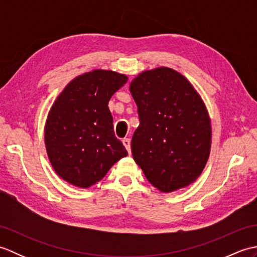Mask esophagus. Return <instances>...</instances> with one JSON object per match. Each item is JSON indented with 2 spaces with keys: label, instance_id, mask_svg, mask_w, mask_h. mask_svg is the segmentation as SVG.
<instances>
[{
  "label": "esophagus",
  "instance_id": "esophagus-1",
  "mask_svg": "<svg viewBox=\"0 0 257 257\" xmlns=\"http://www.w3.org/2000/svg\"><path fill=\"white\" fill-rule=\"evenodd\" d=\"M122 144H123V146L125 147V149H127L128 154H130V152H132V147H130V139H129V138L122 139Z\"/></svg>",
  "mask_w": 257,
  "mask_h": 257
}]
</instances>
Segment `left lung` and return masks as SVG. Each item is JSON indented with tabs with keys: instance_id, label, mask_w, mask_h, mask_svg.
<instances>
[{
	"instance_id": "obj_1",
	"label": "left lung",
	"mask_w": 257,
	"mask_h": 257,
	"mask_svg": "<svg viewBox=\"0 0 257 257\" xmlns=\"http://www.w3.org/2000/svg\"><path fill=\"white\" fill-rule=\"evenodd\" d=\"M129 89L140 120L132 140L136 163L161 192L188 187L210 156L211 121L203 100L183 75L168 67L143 72Z\"/></svg>"
}]
</instances>
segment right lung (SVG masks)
Instances as JSON below:
<instances>
[{
  "label": "right lung",
  "mask_w": 257,
  "mask_h": 257,
  "mask_svg": "<svg viewBox=\"0 0 257 257\" xmlns=\"http://www.w3.org/2000/svg\"><path fill=\"white\" fill-rule=\"evenodd\" d=\"M128 77L95 69L74 78L53 103L45 145L54 170L68 183L89 188L128 155L113 133L108 102Z\"/></svg>",
  "instance_id": "right-lung-1"
}]
</instances>
